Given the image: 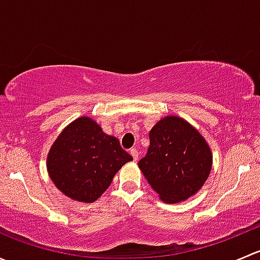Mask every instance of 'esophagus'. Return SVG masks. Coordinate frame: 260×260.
Masks as SVG:
<instances>
[{
  "label": "esophagus",
  "mask_w": 260,
  "mask_h": 260,
  "mask_svg": "<svg viewBox=\"0 0 260 260\" xmlns=\"http://www.w3.org/2000/svg\"><path fill=\"white\" fill-rule=\"evenodd\" d=\"M129 153L132 154L133 161H138V151H137V149H136V148H132V149H131Z\"/></svg>",
  "instance_id": "1"
}]
</instances>
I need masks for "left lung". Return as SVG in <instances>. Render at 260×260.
I'll list each match as a JSON object with an SVG mask.
<instances>
[{"label":"left lung","instance_id":"obj_1","mask_svg":"<svg viewBox=\"0 0 260 260\" xmlns=\"http://www.w3.org/2000/svg\"><path fill=\"white\" fill-rule=\"evenodd\" d=\"M211 165L210 147L203 136L176 115L153 125L148 151L138 162L151 187L167 204L195 195L210 175Z\"/></svg>","mask_w":260,"mask_h":260}]
</instances>
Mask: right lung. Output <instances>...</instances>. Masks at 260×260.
Returning <instances> with one entry per match:
<instances>
[{
    "instance_id": "add662e5",
    "label": "right lung",
    "mask_w": 260,
    "mask_h": 260,
    "mask_svg": "<svg viewBox=\"0 0 260 260\" xmlns=\"http://www.w3.org/2000/svg\"><path fill=\"white\" fill-rule=\"evenodd\" d=\"M132 156L95 120L80 117L59 135L48 154L50 179L64 195L80 203L95 201Z\"/></svg>"
}]
</instances>
